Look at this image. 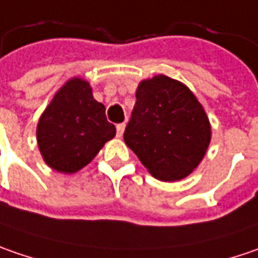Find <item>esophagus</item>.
<instances>
[{"label":"esophagus","mask_w":258,"mask_h":258,"mask_svg":"<svg viewBox=\"0 0 258 258\" xmlns=\"http://www.w3.org/2000/svg\"><path fill=\"white\" fill-rule=\"evenodd\" d=\"M124 130H125V124H124V122L118 124V125H117V136H118V137H122V134H124Z\"/></svg>","instance_id":"34e87169"}]
</instances>
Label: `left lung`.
Returning a JSON list of instances; mask_svg holds the SVG:
<instances>
[{
	"instance_id": "left-lung-1",
	"label": "left lung",
	"mask_w": 258,
	"mask_h": 258,
	"mask_svg": "<svg viewBox=\"0 0 258 258\" xmlns=\"http://www.w3.org/2000/svg\"><path fill=\"white\" fill-rule=\"evenodd\" d=\"M124 141L163 182L190 174L207 153L211 125L189 88L169 76L141 81Z\"/></svg>"
}]
</instances>
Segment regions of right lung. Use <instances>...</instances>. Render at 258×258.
<instances>
[{
    "label": "right lung",
    "mask_w": 258,
    "mask_h": 258,
    "mask_svg": "<svg viewBox=\"0 0 258 258\" xmlns=\"http://www.w3.org/2000/svg\"><path fill=\"white\" fill-rule=\"evenodd\" d=\"M114 136L115 125L108 122L105 107L81 78L63 85L37 124L40 153L60 173L81 170Z\"/></svg>",
    "instance_id": "obj_1"
}]
</instances>
